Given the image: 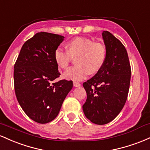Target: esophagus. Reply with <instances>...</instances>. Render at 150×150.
<instances>
[{"instance_id": "1", "label": "esophagus", "mask_w": 150, "mask_h": 150, "mask_svg": "<svg viewBox=\"0 0 150 150\" xmlns=\"http://www.w3.org/2000/svg\"><path fill=\"white\" fill-rule=\"evenodd\" d=\"M80 86H81V84L79 83V82L74 81V87H79Z\"/></svg>"}]
</instances>
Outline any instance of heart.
I'll return each instance as SVG.
<instances>
[{"mask_svg":"<svg viewBox=\"0 0 150 150\" xmlns=\"http://www.w3.org/2000/svg\"><path fill=\"white\" fill-rule=\"evenodd\" d=\"M67 51L58 47L54 53L55 62L61 69H67L71 60V56H78L76 60L77 66L71 67L64 73L66 79L81 81L90 73L98 71L105 63L106 48L102 43L95 42L86 38H76L69 42Z\"/></svg>","mask_w":150,"mask_h":150,"instance_id":"1","label":"heart"}]
</instances>
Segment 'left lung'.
I'll return each mask as SVG.
<instances>
[{
  "instance_id": "left-lung-1",
  "label": "left lung",
  "mask_w": 150,
  "mask_h": 150,
  "mask_svg": "<svg viewBox=\"0 0 150 150\" xmlns=\"http://www.w3.org/2000/svg\"><path fill=\"white\" fill-rule=\"evenodd\" d=\"M106 48L103 66L83 83L87 99L84 115L93 123L105 125L115 118L124 107L128 95L131 69L124 45L108 31L102 33Z\"/></svg>"
}]
</instances>
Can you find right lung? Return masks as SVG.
Here are the masks:
<instances>
[{
    "mask_svg": "<svg viewBox=\"0 0 150 150\" xmlns=\"http://www.w3.org/2000/svg\"><path fill=\"white\" fill-rule=\"evenodd\" d=\"M64 37L41 32L24 43L14 66L15 92L26 115L38 123L58 115L72 81H52L59 76L54 53Z\"/></svg>",
    "mask_w": 150,
    "mask_h": 150,
    "instance_id": "obj_1",
    "label": "right lung"
}]
</instances>
